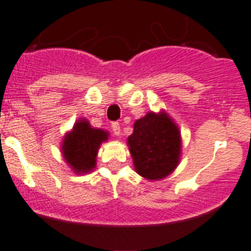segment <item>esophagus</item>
Instances as JSON below:
<instances>
[{"mask_svg": "<svg viewBox=\"0 0 251 251\" xmlns=\"http://www.w3.org/2000/svg\"><path fill=\"white\" fill-rule=\"evenodd\" d=\"M112 130H113V134L114 135H121V126H119V123H117V122H114V123H112Z\"/></svg>", "mask_w": 251, "mask_h": 251, "instance_id": "1", "label": "esophagus"}]
</instances>
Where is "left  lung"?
Masks as SVG:
<instances>
[{"instance_id":"8db88e82","label":"left lung","mask_w":251,"mask_h":251,"mask_svg":"<svg viewBox=\"0 0 251 251\" xmlns=\"http://www.w3.org/2000/svg\"><path fill=\"white\" fill-rule=\"evenodd\" d=\"M127 146L134 171L147 180H162L173 173L181 157L179 127L165 110L148 112L134 122Z\"/></svg>"}]
</instances>
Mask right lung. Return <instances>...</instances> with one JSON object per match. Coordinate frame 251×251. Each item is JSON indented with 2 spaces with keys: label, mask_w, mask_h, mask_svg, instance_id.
Returning a JSON list of instances; mask_svg holds the SVG:
<instances>
[{
  "label": "right lung",
  "mask_w": 251,
  "mask_h": 251,
  "mask_svg": "<svg viewBox=\"0 0 251 251\" xmlns=\"http://www.w3.org/2000/svg\"><path fill=\"white\" fill-rule=\"evenodd\" d=\"M109 132L93 128L87 118H79L64 134L61 144L62 157L75 174H88L97 164L100 144L108 141Z\"/></svg>",
  "instance_id": "add662e5"
}]
</instances>
